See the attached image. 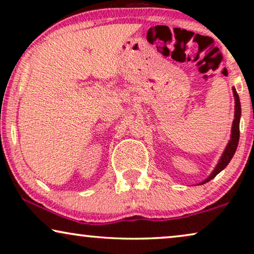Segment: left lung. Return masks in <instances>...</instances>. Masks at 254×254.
Segmentation results:
<instances>
[{
  "instance_id": "8db88e82",
  "label": "left lung",
  "mask_w": 254,
  "mask_h": 254,
  "mask_svg": "<svg viewBox=\"0 0 254 254\" xmlns=\"http://www.w3.org/2000/svg\"><path fill=\"white\" fill-rule=\"evenodd\" d=\"M232 92H234L236 105H235V119H234V123H232V127H231L230 141H229L228 145L225 147V150L223 151V154H222L220 161H218V163H217V165L215 166L214 171L210 173V176L208 177L207 179H204L203 182H201L199 185H202V184L210 182V180L215 178V177H216L218 173L222 171V170L225 169V166L230 163L231 158L234 157L236 149H237V145L239 142V121H241L242 110H241V102H239V96L235 88H232Z\"/></svg>"
}]
</instances>
